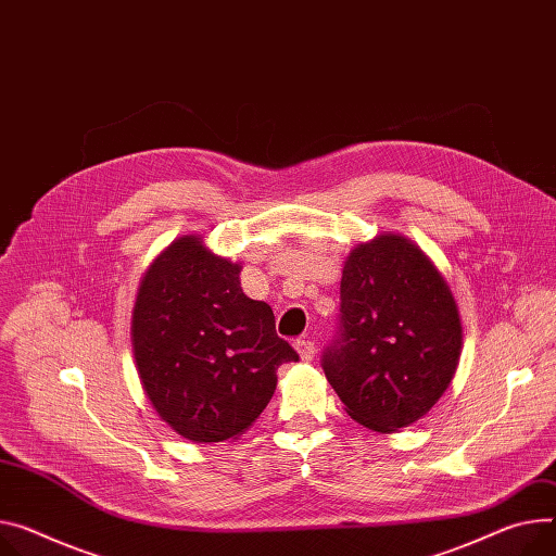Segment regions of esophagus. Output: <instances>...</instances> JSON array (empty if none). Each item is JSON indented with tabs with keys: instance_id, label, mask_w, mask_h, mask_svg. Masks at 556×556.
<instances>
[{
	"instance_id": "1",
	"label": "esophagus",
	"mask_w": 556,
	"mask_h": 556,
	"mask_svg": "<svg viewBox=\"0 0 556 556\" xmlns=\"http://www.w3.org/2000/svg\"><path fill=\"white\" fill-rule=\"evenodd\" d=\"M295 352H298V356H301V361H312L316 354V345L312 343V340L301 338V340H295Z\"/></svg>"
}]
</instances>
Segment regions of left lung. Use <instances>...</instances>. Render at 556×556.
<instances>
[{"instance_id": "left-lung-1", "label": "left lung", "mask_w": 556, "mask_h": 556, "mask_svg": "<svg viewBox=\"0 0 556 556\" xmlns=\"http://www.w3.org/2000/svg\"><path fill=\"white\" fill-rule=\"evenodd\" d=\"M460 345L452 289L416 242L388 231L352 249L323 369L356 422L392 434L422 418L450 388Z\"/></svg>"}]
</instances>
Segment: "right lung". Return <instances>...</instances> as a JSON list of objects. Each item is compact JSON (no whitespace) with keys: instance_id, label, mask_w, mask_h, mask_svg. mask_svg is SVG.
<instances>
[{"instance_id":"obj_1","label":"right lung","mask_w":556,"mask_h":556,"mask_svg":"<svg viewBox=\"0 0 556 556\" xmlns=\"http://www.w3.org/2000/svg\"><path fill=\"white\" fill-rule=\"evenodd\" d=\"M240 271L191 233L157 255L136 295L131 345L142 390L193 443L238 439L271 401L278 367L298 361L271 307L242 291Z\"/></svg>"}]
</instances>
